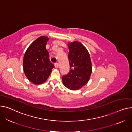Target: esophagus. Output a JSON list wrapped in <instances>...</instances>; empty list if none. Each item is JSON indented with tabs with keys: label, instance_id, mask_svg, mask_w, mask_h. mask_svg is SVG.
Segmentation results:
<instances>
[{
	"label": "esophagus",
	"instance_id": "34e87169",
	"mask_svg": "<svg viewBox=\"0 0 132 132\" xmlns=\"http://www.w3.org/2000/svg\"><path fill=\"white\" fill-rule=\"evenodd\" d=\"M55 67L56 68H59V63H55Z\"/></svg>",
	"mask_w": 132,
	"mask_h": 132
}]
</instances>
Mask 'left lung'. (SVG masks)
<instances>
[{"label":"left lung","mask_w":132,"mask_h":132,"mask_svg":"<svg viewBox=\"0 0 132 132\" xmlns=\"http://www.w3.org/2000/svg\"><path fill=\"white\" fill-rule=\"evenodd\" d=\"M70 70L62 76L64 86L71 90L81 88L88 81L92 71V63L88 52L78 42L68 44Z\"/></svg>","instance_id":"obj_1"}]
</instances>
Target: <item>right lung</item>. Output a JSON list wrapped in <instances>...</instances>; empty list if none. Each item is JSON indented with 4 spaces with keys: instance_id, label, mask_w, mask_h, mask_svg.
Segmentation results:
<instances>
[{
    "instance_id": "1",
    "label": "right lung",
    "mask_w": 132,
    "mask_h": 132,
    "mask_svg": "<svg viewBox=\"0 0 132 132\" xmlns=\"http://www.w3.org/2000/svg\"><path fill=\"white\" fill-rule=\"evenodd\" d=\"M49 38L42 36L30 45L23 58V70L28 79L39 85L47 79L54 65L49 59L46 45Z\"/></svg>"
}]
</instances>
